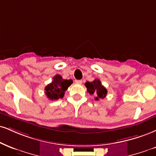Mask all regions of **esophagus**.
<instances>
[{
	"label": "esophagus",
	"mask_w": 156,
	"mask_h": 156,
	"mask_svg": "<svg viewBox=\"0 0 156 156\" xmlns=\"http://www.w3.org/2000/svg\"><path fill=\"white\" fill-rule=\"evenodd\" d=\"M75 82H76V83H77V84H81L82 82H83V80H75Z\"/></svg>",
	"instance_id": "34e87169"
}]
</instances>
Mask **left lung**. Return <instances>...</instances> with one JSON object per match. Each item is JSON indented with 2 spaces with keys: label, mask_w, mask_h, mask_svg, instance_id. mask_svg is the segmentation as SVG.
<instances>
[{
  "label": "left lung",
  "mask_w": 156,
  "mask_h": 156,
  "mask_svg": "<svg viewBox=\"0 0 156 156\" xmlns=\"http://www.w3.org/2000/svg\"><path fill=\"white\" fill-rule=\"evenodd\" d=\"M85 86L88 92L91 95H94L95 100H99V99H104L106 97L108 91L99 79H95L92 82L87 81Z\"/></svg>",
  "instance_id": "1"
}]
</instances>
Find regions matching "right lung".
I'll return each instance as SVG.
<instances>
[{
	"label": "right lung",
	"instance_id": "add662e5",
	"mask_svg": "<svg viewBox=\"0 0 156 156\" xmlns=\"http://www.w3.org/2000/svg\"><path fill=\"white\" fill-rule=\"evenodd\" d=\"M73 83L72 80H65L60 75L53 77V80L45 88V94L51 100L63 98L65 91Z\"/></svg>",
	"mask_w": 156,
	"mask_h": 156
}]
</instances>
